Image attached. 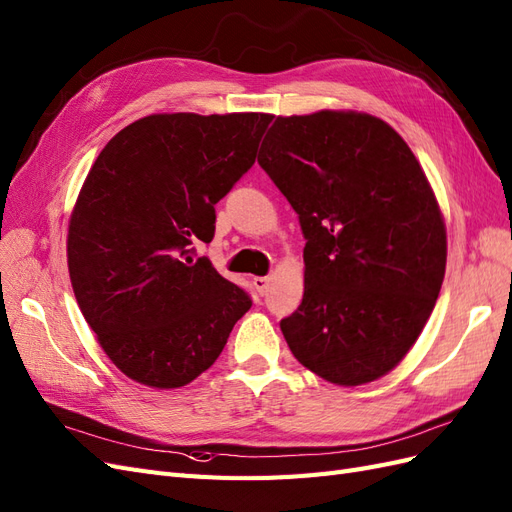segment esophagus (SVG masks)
I'll list each match as a JSON object with an SVG mask.
<instances>
[{"instance_id": "obj_1", "label": "esophagus", "mask_w": 512, "mask_h": 512, "mask_svg": "<svg viewBox=\"0 0 512 512\" xmlns=\"http://www.w3.org/2000/svg\"><path fill=\"white\" fill-rule=\"evenodd\" d=\"M253 287H255V291H257L259 296H266V291L270 287V279H268V276H255Z\"/></svg>"}]
</instances>
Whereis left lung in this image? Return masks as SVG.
Segmentation results:
<instances>
[{"instance_id": "obj_1", "label": "left lung", "mask_w": 512, "mask_h": 512, "mask_svg": "<svg viewBox=\"0 0 512 512\" xmlns=\"http://www.w3.org/2000/svg\"><path fill=\"white\" fill-rule=\"evenodd\" d=\"M300 218L304 296L281 319L300 364L337 386L386 375L440 296L446 225L401 135L358 111L276 118L257 156Z\"/></svg>"}]
</instances>
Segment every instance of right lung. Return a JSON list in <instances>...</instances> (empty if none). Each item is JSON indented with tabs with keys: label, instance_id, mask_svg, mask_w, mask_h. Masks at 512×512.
Returning a JSON list of instances; mask_svg holds the SVG:
<instances>
[{
	"label": "right lung",
	"instance_id": "add662e5",
	"mask_svg": "<svg viewBox=\"0 0 512 512\" xmlns=\"http://www.w3.org/2000/svg\"><path fill=\"white\" fill-rule=\"evenodd\" d=\"M270 113H154L122 128L87 173L68 223L79 309L126 377L180 388L221 356L251 309L197 242L253 167Z\"/></svg>",
	"mask_w": 512,
	"mask_h": 512
}]
</instances>
